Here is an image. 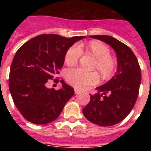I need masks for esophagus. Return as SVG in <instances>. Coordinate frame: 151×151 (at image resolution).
<instances>
[{"mask_svg":"<svg viewBox=\"0 0 151 151\" xmlns=\"http://www.w3.org/2000/svg\"><path fill=\"white\" fill-rule=\"evenodd\" d=\"M75 93H76V94H79L80 91L78 90V89H76V88H75Z\"/></svg>","mask_w":151,"mask_h":151,"instance_id":"1","label":"esophagus"}]
</instances>
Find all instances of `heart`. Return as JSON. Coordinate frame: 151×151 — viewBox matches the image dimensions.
I'll return each instance as SVG.
<instances>
[{"instance_id":"heart-1","label":"heart","mask_w":151,"mask_h":151,"mask_svg":"<svg viewBox=\"0 0 151 151\" xmlns=\"http://www.w3.org/2000/svg\"><path fill=\"white\" fill-rule=\"evenodd\" d=\"M84 49L86 53L96 58L93 69H97L104 78H109L114 73L116 61L110 56V48L101 41H91L85 47L78 44L72 45L66 52L65 63L69 66L76 64L82 57ZM65 78L69 85L78 89H85L94 85L99 81V76L96 72H87L80 68L67 69Z\"/></svg>"}]
</instances>
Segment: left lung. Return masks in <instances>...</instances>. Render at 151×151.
<instances>
[{
  "label": "left lung",
  "mask_w": 151,
  "mask_h": 151,
  "mask_svg": "<svg viewBox=\"0 0 151 151\" xmlns=\"http://www.w3.org/2000/svg\"><path fill=\"white\" fill-rule=\"evenodd\" d=\"M113 47L117 56V71L104 85L97 87L90 102L83 108L84 116L92 123L111 126L129 114L138 98L141 81V68L133 51L109 35H91Z\"/></svg>",
  "instance_id": "obj_1"
}]
</instances>
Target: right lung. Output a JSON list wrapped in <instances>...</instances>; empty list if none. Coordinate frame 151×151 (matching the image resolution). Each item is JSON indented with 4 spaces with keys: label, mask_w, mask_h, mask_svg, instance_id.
Wrapping results in <instances>:
<instances>
[{
    "label": "right lung",
    "mask_w": 151,
    "mask_h": 151,
    "mask_svg": "<svg viewBox=\"0 0 151 151\" xmlns=\"http://www.w3.org/2000/svg\"><path fill=\"white\" fill-rule=\"evenodd\" d=\"M85 38L40 35L17 50L10 66L9 88L14 104L26 120L36 125L53 122L74 95V89L63 79L59 90L47 85L60 73L68 49Z\"/></svg>",
    "instance_id": "1"
}]
</instances>
